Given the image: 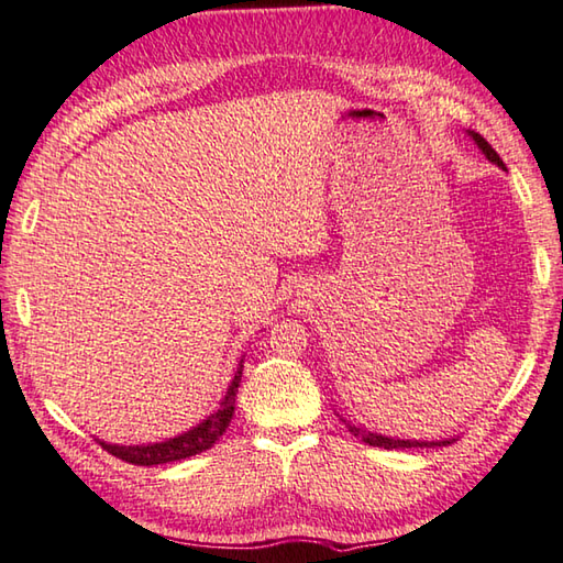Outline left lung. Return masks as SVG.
<instances>
[{
  "label": "left lung",
  "mask_w": 563,
  "mask_h": 563,
  "mask_svg": "<svg viewBox=\"0 0 563 563\" xmlns=\"http://www.w3.org/2000/svg\"><path fill=\"white\" fill-rule=\"evenodd\" d=\"M472 137H475V143L482 147V153H485L492 163H497L505 167V163H501V157L497 155L495 147H492L485 137H482L479 133H472ZM349 430L353 432V435L361 438L363 442H368V445L373 448H386V450H406V448H435V445H450V440H442V442H418V440H396V438H383L378 435V432H368L363 428H356V426H349Z\"/></svg>",
  "instance_id": "1"
}]
</instances>
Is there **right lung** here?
I'll use <instances>...</instances> for the list:
<instances>
[{
  "label": "right lung",
  "instance_id": "right-lung-1",
  "mask_svg": "<svg viewBox=\"0 0 563 563\" xmlns=\"http://www.w3.org/2000/svg\"><path fill=\"white\" fill-rule=\"evenodd\" d=\"M240 380H242V366L240 371L234 373V380L230 390H227L224 400L220 402V410L212 412L210 418L200 426L183 432V435H177L173 440H165V442H155V445H101L106 448V452H111L113 457L123 460V462H131V465H143V467H151V465H165V462H177V460H185V457H192V455H200V452L210 450L217 440L222 438V432L227 430L232 420V412H234V398H236V388H240Z\"/></svg>",
  "mask_w": 563,
  "mask_h": 563
}]
</instances>
